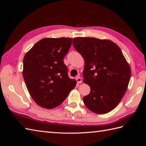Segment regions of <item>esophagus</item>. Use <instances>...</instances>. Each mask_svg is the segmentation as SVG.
<instances>
[{"instance_id": "obj_1", "label": "esophagus", "mask_w": 146, "mask_h": 146, "mask_svg": "<svg viewBox=\"0 0 146 146\" xmlns=\"http://www.w3.org/2000/svg\"><path fill=\"white\" fill-rule=\"evenodd\" d=\"M76 80L77 82L78 83H82V78L80 76H77L76 77Z\"/></svg>"}]
</instances>
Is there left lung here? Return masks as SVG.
<instances>
[{
    "label": "left lung",
    "mask_w": 146,
    "mask_h": 146,
    "mask_svg": "<svg viewBox=\"0 0 146 146\" xmlns=\"http://www.w3.org/2000/svg\"><path fill=\"white\" fill-rule=\"evenodd\" d=\"M72 44L85 60L83 82L91 89L84 104L97 114L111 111L125 94L131 77L121 48L111 41L90 37L75 38Z\"/></svg>",
    "instance_id": "1"
}]
</instances>
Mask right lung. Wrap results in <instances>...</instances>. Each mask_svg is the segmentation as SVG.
<instances>
[{"mask_svg":"<svg viewBox=\"0 0 146 146\" xmlns=\"http://www.w3.org/2000/svg\"><path fill=\"white\" fill-rule=\"evenodd\" d=\"M72 38H44L25 54L23 75L33 100L40 107H58L76 87L70 79L64 58L72 44Z\"/></svg>","mask_w":146,"mask_h":146,"instance_id":"obj_1","label":"right lung"}]
</instances>
